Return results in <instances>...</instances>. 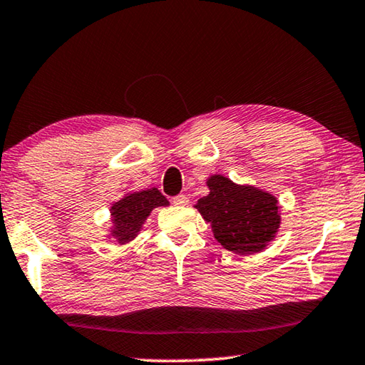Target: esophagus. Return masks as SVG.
Wrapping results in <instances>:
<instances>
[{"label": "esophagus", "mask_w": 365, "mask_h": 365, "mask_svg": "<svg viewBox=\"0 0 365 365\" xmlns=\"http://www.w3.org/2000/svg\"><path fill=\"white\" fill-rule=\"evenodd\" d=\"M172 202H174L175 206H187L188 205V197L185 195H177L172 197Z\"/></svg>", "instance_id": "34e87169"}]
</instances>
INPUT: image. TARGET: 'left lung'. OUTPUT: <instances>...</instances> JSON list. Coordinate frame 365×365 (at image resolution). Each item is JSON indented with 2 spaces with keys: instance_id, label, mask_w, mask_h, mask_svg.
<instances>
[{
  "instance_id": "8db88e82",
  "label": "left lung",
  "mask_w": 365,
  "mask_h": 365,
  "mask_svg": "<svg viewBox=\"0 0 365 365\" xmlns=\"http://www.w3.org/2000/svg\"><path fill=\"white\" fill-rule=\"evenodd\" d=\"M211 193L197 201L196 209L211 222L214 237L225 250L237 255H255L274 238L280 224L277 200L255 187H240L214 175Z\"/></svg>"
}]
</instances>
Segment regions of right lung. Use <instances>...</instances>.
Returning <instances> with one entry per match:
<instances>
[{"label":"right lung","mask_w":365,"mask_h":365,"mask_svg":"<svg viewBox=\"0 0 365 365\" xmlns=\"http://www.w3.org/2000/svg\"><path fill=\"white\" fill-rule=\"evenodd\" d=\"M168 205L169 201L156 188L125 196L113 206V220L115 224L114 235L119 238V242H128L137 235L153 207Z\"/></svg>","instance_id":"right-lung-1"}]
</instances>
